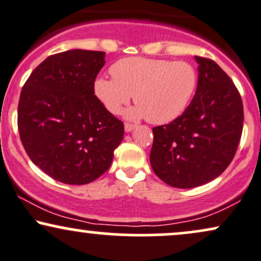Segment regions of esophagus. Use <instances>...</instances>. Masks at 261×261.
<instances>
[{
    "label": "esophagus",
    "mask_w": 261,
    "mask_h": 261,
    "mask_svg": "<svg viewBox=\"0 0 261 261\" xmlns=\"http://www.w3.org/2000/svg\"><path fill=\"white\" fill-rule=\"evenodd\" d=\"M135 128H136V125H134V124H125V131H126V133H131V131L135 130Z\"/></svg>",
    "instance_id": "34e87169"
}]
</instances>
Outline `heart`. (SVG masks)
Returning a JSON list of instances; mask_svg holds the SVG:
<instances>
[{"label": "heart", "mask_w": 261, "mask_h": 261, "mask_svg": "<svg viewBox=\"0 0 261 261\" xmlns=\"http://www.w3.org/2000/svg\"><path fill=\"white\" fill-rule=\"evenodd\" d=\"M113 77L99 76L93 90L113 114L121 112L134 95L136 106L126 118H147L152 124H166L180 117L194 95L198 75L192 64L166 59L131 57L112 65Z\"/></svg>", "instance_id": "b5f03b06"}]
</instances>
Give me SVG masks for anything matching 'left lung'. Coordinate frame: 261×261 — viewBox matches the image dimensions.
Here are the masks:
<instances>
[{
    "mask_svg": "<svg viewBox=\"0 0 261 261\" xmlns=\"http://www.w3.org/2000/svg\"><path fill=\"white\" fill-rule=\"evenodd\" d=\"M198 83L192 102L170 124L153 128L149 161L169 186L193 188L214 180L233 159L243 128V105L214 61L194 57Z\"/></svg>",
    "mask_w": 261,
    "mask_h": 261,
    "instance_id": "8db88e82",
    "label": "left lung"
}]
</instances>
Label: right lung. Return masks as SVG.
Masks as SVG:
<instances>
[{"label": "right lung", "instance_id": "1", "mask_svg": "<svg viewBox=\"0 0 261 261\" xmlns=\"http://www.w3.org/2000/svg\"><path fill=\"white\" fill-rule=\"evenodd\" d=\"M106 52L71 49L46 58L23 86L18 128L25 152L48 176L86 185L105 174L124 124L93 90Z\"/></svg>", "mask_w": 261, "mask_h": 261}]
</instances>
